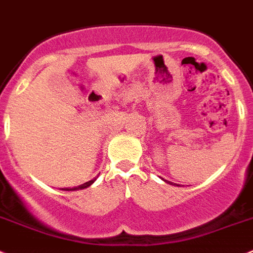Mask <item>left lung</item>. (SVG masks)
Here are the masks:
<instances>
[{
  "mask_svg": "<svg viewBox=\"0 0 253 253\" xmlns=\"http://www.w3.org/2000/svg\"><path fill=\"white\" fill-rule=\"evenodd\" d=\"M163 180H164V179H163ZM164 181H165V183H168V184H170V185H172L171 181H168V180H164ZM174 185H175V184H174Z\"/></svg>",
  "mask_w": 253,
  "mask_h": 253,
  "instance_id": "8db88e82",
  "label": "left lung"
}]
</instances>
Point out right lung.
I'll return each instance as SVG.
<instances>
[{
    "label": "right lung",
    "mask_w": 253,
    "mask_h": 253,
    "mask_svg": "<svg viewBox=\"0 0 253 253\" xmlns=\"http://www.w3.org/2000/svg\"><path fill=\"white\" fill-rule=\"evenodd\" d=\"M95 180H97V177H94V179H92V180L82 184V185H79V186H74V188H63L61 190H69V192H74V190H82V189H85V188H88V186L92 185Z\"/></svg>",
    "instance_id": "obj_1"
}]
</instances>
